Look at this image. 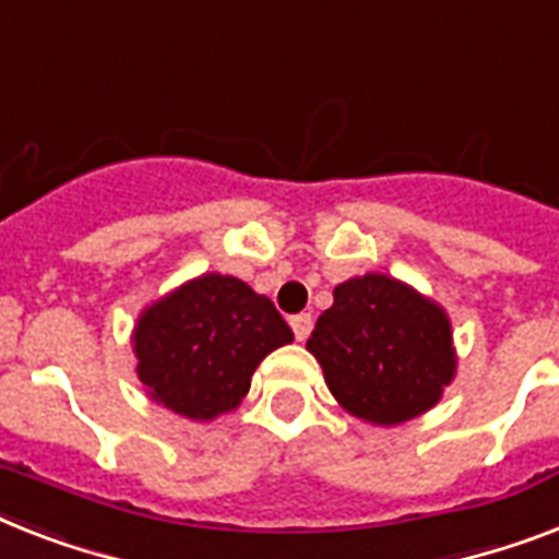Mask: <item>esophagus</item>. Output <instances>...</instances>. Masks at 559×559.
Returning a JSON list of instances; mask_svg holds the SVG:
<instances>
[{
    "instance_id": "esophagus-1",
    "label": "esophagus",
    "mask_w": 559,
    "mask_h": 559,
    "mask_svg": "<svg viewBox=\"0 0 559 559\" xmlns=\"http://www.w3.org/2000/svg\"><path fill=\"white\" fill-rule=\"evenodd\" d=\"M289 326H293V333L298 342H307V335H310V330H312V316L310 312H298V316H293V319H289Z\"/></svg>"
}]
</instances>
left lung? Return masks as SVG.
Masks as SVG:
<instances>
[{"label":"left lung","mask_w":559,"mask_h":559,"mask_svg":"<svg viewBox=\"0 0 559 559\" xmlns=\"http://www.w3.org/2000/svg\"><path fill=\"white\" fill-rule=\"evenodd\" d=\"M307 350L335 402L376 428L437 407L460 361L442 304L384 272L333 289V307L319 316Z\"/></svg>","instance_id":"8db88e82"}]
</instances>
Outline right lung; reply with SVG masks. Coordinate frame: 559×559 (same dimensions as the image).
Segmentation results:
<instances>
[{
    "mask_svg": "<svg viewBox=\"0 0 559 559\" xmlns=\"http://www.w3.org/2000/svg\"><path fill=\"white\" fill-rule=\"evenodd\" d=\"M289 342L293 330L270 298L221 272L146 304L131 330L134 373L148 399L192 421L233 413L258 365Z\"/></svg>",
    "mask_w": 559,
    "mask_h": 559,
    "instance_id": "add662e5",
    "label": "right lung"
}]
</instances>
